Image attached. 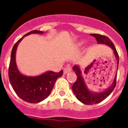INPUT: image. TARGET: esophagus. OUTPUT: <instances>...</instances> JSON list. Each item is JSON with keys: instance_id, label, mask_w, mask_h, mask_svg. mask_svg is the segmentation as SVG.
<instances>
[{"instance_id": "esophagus-1", "label": "esophagus", "mask_w": 128, "mask_h": 128, "mask_svg": "<svg viewBox=\"0 0 128 128\" xmlns=\"http://www.w3.org/2000/svg\"><path fill=\"white\" fill-rule=\"evenodd\" d=\"M72 70V67L70 66H67L64 68V74H66Z\"/></svg>"}]
</instances>
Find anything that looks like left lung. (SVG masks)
I'll return each mask as SVG.
<instances>
[{"mask_svg": "<svg viewBox=\"0 0 128 128\" xmlns=\"http://www.w3.org/2000/svg\"><path fill=\"white\" fill-rule=\"evenodd\" d=\"M91 35L96 38L98 44L107 45L114 50L115 56L117 60V68H118V60H119L118 54L114 44L111 41L110 39L104 35L99 34H91ZM73 70L76 72V74L77 76V80L72 85V89L74 92V94L76 95L77 99L85 104H94L100 102L101 101L104 100L112 92L116 86L117 73L115 75L112 84L106 91L101 92V93H93L88 90L86 86L83 78L81 76V72L80 69V67L77 65H75L73 67Z\"/></svg>", "mask_w": 128, "mask_h": 128, "instance_id": "obj_1", "label": "left lung"}]
</instances>
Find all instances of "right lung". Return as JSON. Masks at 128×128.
I'll list each match as a JSON object with an SVG mask.
<instances>
[{
  "instance_id": "1",
  "label": "right lung",
  "mask_w": 128,
  "mask_h": 128,
  "mask_svg": "<svg viewBox=\"0 0 128 128\" xmlns=\"http://www.w3.org/2000/svg\"><path fill=\"white\" fill-rule=\"evenodd\" d=\"M32 33L42 34V31L33 30L25 34L14 45L11 51L8 70L10 83L19 98L26 102L36 103L49 96L57 79L63 75V70L59 72L48 71L38 76L29 77L22 75L16 67L15 54L16 48L24 37Z\"/></svg>"
}]
</instances>
